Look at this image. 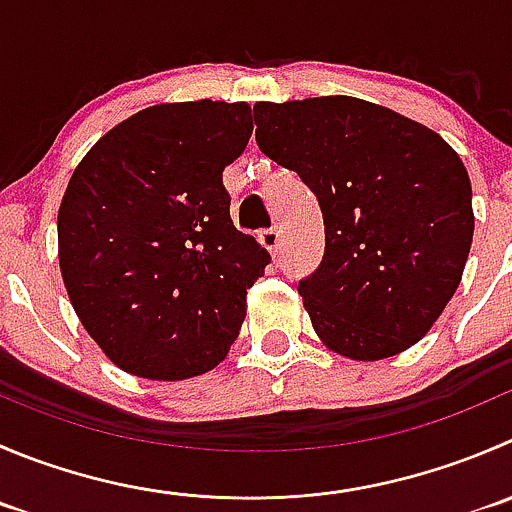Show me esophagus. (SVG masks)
Instances as JSON below:
<instances>
[{
    "mask_svg": "<svg viewBox=\"0 0 512 512\" xmlns=\"http://www.w3.org/2000/svg\"><path fill=\"white\" fill-rule=\"evenodd\" d=\"M260 245L265 247V250H270V252L280 250V245H282V230H280V227H270V230L260 232Z\"/></svg>",
    "mask_w": 512,
    "mask_h": 512,
    "instance_id": "1",
    "label": "esophagus"
}]
</instances>
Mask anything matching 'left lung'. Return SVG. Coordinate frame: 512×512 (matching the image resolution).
<instances>
[{
    "instance_id": "left-lung-1",
    "label": "left lung",
    "mask_w": 512,
    "mask_h": 512,
    "mask_svg": "<svg viewBox=\"0 0 512 512\" xmlns=\"http://www.w3.org/2000/svg\"><path fill=\"white\" fill-rule=\"evenodd\" d=\"M252 112L257 147L320 202L325 255L297 287L317 337L362 362L408 350L443 315L473 242L458 152L425 124L345 94Z\"/></svg>"
}]
</instances>
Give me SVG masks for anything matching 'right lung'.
<instances>
[{
	"mask_svg": "<svg viewBox=\"0 0 512 512\" xmlns=\"http://www.w3.org/2000/svg\"><path fill=\"white\" fill-rule=\"evenodd\" d=\"M252 135L247 102H165L99 137L57 215L59 270L104 355L147 380L225 360L270 255L235 230L222 172Z\"/></svg>",
	"mask_w": 512,
	"mask_h": 512,
	"instance_id": "obj_1",
	"label": "right lung"
}]
</instances>
